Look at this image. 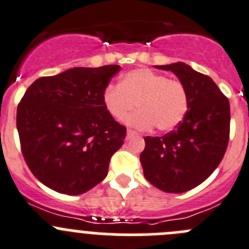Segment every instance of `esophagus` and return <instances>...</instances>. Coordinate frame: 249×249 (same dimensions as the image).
Segmentation results:
<instances>
[{"instance_id":"34e87169","label":"esophagus","mask_w":249,"mask_h":249,"mask_svg":"<svg viewBox=\"0 0 249 249\" xmlns=\"http://www.w3.org/2000/svg\"><path fill=\"white\" fill-rule=\"evenodd\" d=\"M138 135V132L132 131V130H127L126 131V140H130L131 138H134V136Z\"/></svg>"}]
</instances>
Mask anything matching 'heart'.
I'll use <instances>...</instances> for the list:
<instances>
[{
	"label": "heart",
	"instance_id": "b5f03b06",
	"mask_svg": "<svg viewBox=\"0 0 249 249\" xmlns=\"http://www.w3.org/2000/svg\"><path fill=\"white\" fill-rule=\"evenodd\" d=\"M103 104L110 117L124 120L135 107L129 119L131 126L159 131L176 129L188 111L187 90L182 82L171 80L150 69H136L122 76L118 86H108L103 92Z\"/></svg>",
	"mask_w": 249,
	"mask_h": 249
}]
</instances>
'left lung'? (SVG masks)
<instances>
[{"instance_id":"1","label":"left lung","mask_w":249,"mask_h":249,"mask_svg":"<svg viewBox=\"0 0 249 249\" xmlns=\"http://www.w3.org/2000/svg\"><path fill=\"white\" fill-rule=\"evenodd\" d=\"M156 69L173 72L184 86L188 111L177 129L145 138L141 152L146 179L166 193H184L208 179L226 152L230 102L209 76L184 62Z\"/></svg>"}]
</instances>
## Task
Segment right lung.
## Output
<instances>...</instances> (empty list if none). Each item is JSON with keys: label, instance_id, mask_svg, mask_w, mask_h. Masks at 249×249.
Instances as JSON below:
<instances>
[{"label": "right lung", "instance_id": "obj_1", "mask_svg": "<svg viewBox=\"0 0 249 249\" xmlns=\"http://www.w3.org/2000/svg\"><path fill=\"white\" fill-rule=\"evenodd\" d=\"M119 65L75 67L40 77L17 108V130L25 163L36 179L57 193L80 195L108 174L126 127L103 104Z\"/></svg>", "mask_w": 249, "mask_h": 249}]
</instances>
